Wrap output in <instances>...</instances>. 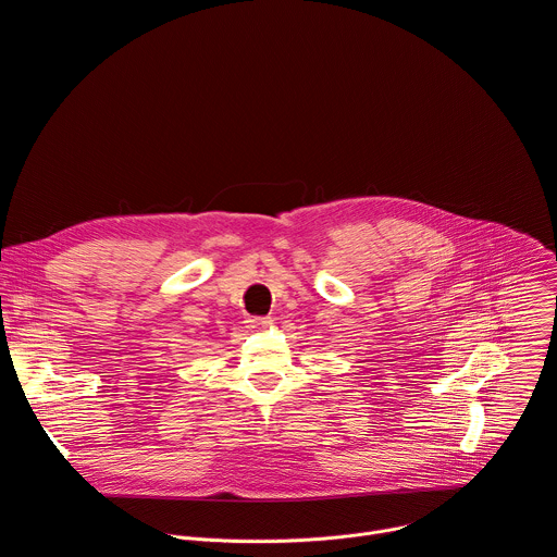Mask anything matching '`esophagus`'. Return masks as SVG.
Returning <instances> with one entry per match:
<instances>
[{
    "label": "esophagus",
    "mask_w": 557,
    "mask_h": 557,
    "mask_svg": "<svg viewBox=\"0 0 557 557\" xmlns=\"http://www.w3.org/2000/svg\"><path fill=\"white\" fill-rule=\"evenodd\" d=\"M249 324H251L253 329H264V326L271 324V317H251Z\"/></svg>",
    "instance_id": "34e87169"
}]
</instances>
